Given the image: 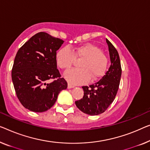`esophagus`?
I'll list each match as a JSON object with an SVG mask.
<instances>
[{
    "label": "esophagus",
    "instance_id": "obj_1",
    "mask_svg": "<svg viewBox=\"0 0 150 150\" xmlns=\"http://www.w3.org/2000/svg\"><path fill=\"white\" fill-rule=\"evenodd\" d=\"M67 88H68L69 89H71V88H75V86H73V85L70 84V83H68V86H67Z\"/></svg>",
    "mask_w": 150,
    "mask_h": 150
}]
</instances>
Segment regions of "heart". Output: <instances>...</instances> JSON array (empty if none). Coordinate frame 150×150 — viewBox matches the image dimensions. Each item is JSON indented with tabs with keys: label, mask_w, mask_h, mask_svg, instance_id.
<instances>
[{
	"label": "heart",
	"mask_w": 150,
	"mask_h": 150,
	"mask_svg": "<svg viewBox=\"0 0 150 150\" xmlns=\"http://www.w3.org/2000/svg\"><path fill=\"white\" fill-rule=\"evenodd\" d=\"M58 66L62 69H70L75 63V59L81 61L78 69H71L64 73V77L73 85L88 82L91 78L96 81L104 75L108 60L101 49L91 43L77 46L71 51L68 47L60 49L56 55Z\"/></svg>",
	"instance_id": "b5f03b06"
}]
</instances>
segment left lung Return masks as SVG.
<instances>
[{"label":"left lung","instance_id":"obj_1","mask_svg":"<svg viewBox=\"0 0 150 150\" xmlns=\"http://www.w3.org/2000/svg\"><path fill=\"white\" fill-rule=\"evenodd\" d=\"M106 41L111 62L108 71L96 83L83 86V97L75 102L77 108L89 115L103 113L112 103L119 87L122 73L119 55L111 42L107 38Z\"/></svg>","mask_w":150,"mask_h":150}]
</instances>
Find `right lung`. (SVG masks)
I'll list each match as a JSON object with an SVG mask.
<instances>
[{"label": "right lung", "mask_w": 150, "mask_h": 150, "mask_svg": "<svg viewBox=\"0 0 150 150\" xmlns=\"http://www.w3.org/2000/svg\"><path fill=\"white\" fill-rule=\"evenodd\" d=\"M64 41L46 32H39L18 50L12 69V81L18 99L30 111L43 112L57 101L67 83L61 77L57 51ZM56 79L48 83L49 80Z\"/></svg>", "instance_id": "1"}]
</instances>
